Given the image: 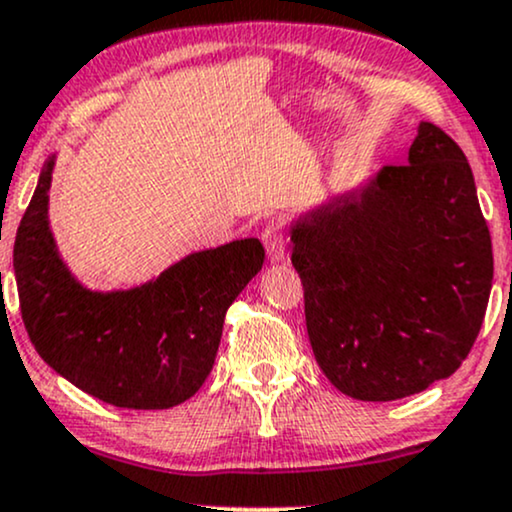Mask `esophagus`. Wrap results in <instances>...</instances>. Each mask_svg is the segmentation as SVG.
Here are the masks:
<instances>
[{
    "instance_id": "esophagus-1",
    "label": "esophagus",
    "mask_w": 512,
    "mask_h": 512,
    "mask_svg": "<svg viewBox=\"0 0 512 512\" xmlns=\"http://www.w3.org/2000/svg\"><path fill=\"white\" fill-rule=\"evenodd\" d=\"M261 239H263V244H266L270 261L273 263L285 261L287 242H285V232H282V225L278 220L266 222V227H263V232H261Z\"/></svg>"
}]
</instances>
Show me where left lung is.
I'll return each mask as SVG.
<instances>
[{"label": "left lung", "mask_w": 512, "mask_h": 512, "mask_svg": "<svg viewBox=\"0 0 512 512\" xmlns=\"http://www.w3.org/2000/svg\"><path fill=\"white\" fill-rule=\"evenodd\" d=\"M407 160L290 227L311 350L354 400H400L455 374L489 304L491 234L465 153L422 122Z\"/></svg>", "instance_id": "1"}]
</instances>
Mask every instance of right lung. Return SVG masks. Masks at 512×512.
I'll return each mask as SVG.
<instances>
[{
  "label": "right lung",
  "instance_id": "1",
  "mask_svg": "<svg viewBox=\"0 0 512 512\" xmlns=\"http://www.w3.org/2000/svg\"><path fill=\"white\" fill-rule=\"evenodd\" d=\"M54 160L42 167L14 244L30 342L59 376L107 405H182L213 369L225 314L261 270L263 244L234 239L194 251L131 290H90L66 268L50 230Z\"/></svg>",
  "mask_w": 512,
  "mask_h": 512
}]
</instances>
